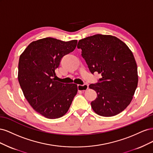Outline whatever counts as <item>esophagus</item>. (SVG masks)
<instances>
[{
  "label": "esophagus",
  "instance_id": "esophagus-1",
  "mask_svg": "<svg viewBox=\"0 0 153 153\" xmlns=\"http://www.w3.org/2000/svg\"><path fill=\"white\" fill-rule=\"evenodd\" d=\"M78 90L79 91H85L89 88V85L87 84H84V85H78Z\"/></svg>",
  "mask_w": 153,
  "mask_h": 153
}]
</instances>
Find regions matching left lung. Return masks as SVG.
Returning a JSON list of instances; mask_svg holds the SVG:
<instances>
[{"mask_svg": "<svg viewBox=\"0 0 153 153\" xmlns=\"http://www.w3.org/2000/svg\"><path fill=\"white\" fill-rule=\"evenodd\" d=\"M90 71L101 73L98 82L89 85L97 98L91 107L101 116L117 115L129 105L138 84L137 66L123 41L110 35L96 34L78 41Z\"/></svg>", "mask_w": 153, "mask_h": 153, "instance_id": "8db88e82", "label": "left lung"}]
</instances>
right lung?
I'll return each instance as SVG.
<instances>
[{
	"label": "right lung",
	"instance_id": "obj_1",
	"mask_svg": "<svg viewBox=\"0 0 153 153\" xmlns=\"http://www.w3.org/2000/svg\"><path fill=\"white\" fill-rule=\"evenodd\" d=\"M76 45L77 40L46 38L30 43L20 56L18 78L23 93L34 110L46 118L65 115L77 93L76 84H64L55 78L62 58Z\"/></svg>",
	"mask_w": 153,
	"mask_h": 153
}]
</instances>
